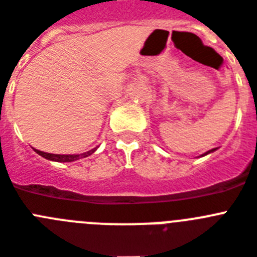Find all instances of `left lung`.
Masks as SVG:
<instances>
[{
    "instance_id": "left-lung-1",
    "label": "left lung",
    "mask_w": 257,
    "mask_h": 257,
    "mask_svg": "<svg viewBox=\"0 0 257 257\" xmlns=\"http://www.w3.org/2000/svg\"><path fill=\"white\" fill-rule=\"evenodd\" d=\"M215 149H217V148H215ZM215 149H212V150H209V152H206L205 154H202V157H204V155H206V154H209V153H213L215 150Z\"/></svg>"
}]
</instances>
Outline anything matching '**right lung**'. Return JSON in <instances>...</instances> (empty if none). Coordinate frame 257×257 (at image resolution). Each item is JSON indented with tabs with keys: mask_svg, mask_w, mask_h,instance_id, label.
I'll list each match as a JSON object with an SVG mask.
<instances>
[{
	"mask_svg": "<svg viewBox=\"0 0 257 257\" xmlns=\"http://www.w3.org/2000/svg\"><path fill=\"white\" fill-rule=\"evenodd\" d=\"M39 155H42L43 158L45 159H49V161H53V162H73V161H77V159H81V158H86L88 155H91L92 153L95 152V149H92L90 152L87 153H83V154H68V155H61V154H51V153H44V152H40V150H36L34 149Z\"/></svg>",
	"mask_w": 257,
	"mask_h": 257,
	"instance_id": "1",
	"label": "right lung"
}]
</instances>
